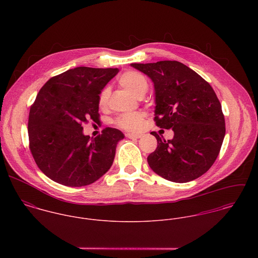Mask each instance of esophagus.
Wrapping results in <instances>:
<instances>
[{
  "label": "esophagus",
  "instance_id": "obj_1",
  "mask_svg": "<svg viewBox=\"0 0 258 258\" xmlns=\"http://www.w3.org/2000/svg\"><path fill=\"white\" fill-rule=\"evenodd\" d=\"M125 136L127 137V138H129V139H139V138H141V134H133V133H126L125 134Z\"/></svg>",
  "mask_w": 258,
  "mask_h": 258
}]
</instances>
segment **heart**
I'll return each instance as SVG.
<instances>
[{
    "mask_svg": "<svg viewBox=\"0 0 258 258\" xmlns=\"http://www.w3.org/2000/svg\"><path fill=\"white\" fill-rule=\"evenodd\" d=\"M119 84L130 91L134 96L137 98H143L148 91L147 78L138 72L129 71L122 74L118 79ZM110 88L108 86L104 87L98 96V105L100 108H105L108 105L109 97H110ZM144 114L141 112H134V113H125L117 117L116 124L129 131H136L138 130L143 122Z\"/></svg>",
    "mask_w": 258,
    "mask_h": 258,
    "instance_id": "heart-1",
    "label": "heart"
}]
</instances>
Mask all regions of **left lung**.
Wrapping results in <instances>:
<instances>
[{"label": "left lung", "instance_id": "1", "mask_svg": "<svg viewBox=\"0 0 258 258\" xmlns=\"http://www.w3.org/2000/svg\"><path fill=\"white\" fill-rule=\"evenodd\" d=\"M131 67L154 83L156 125L174 131V138L168 141L151 133L158 146L148 156L150 168L171 182L198 179L217 160L225 135L224 116L216 92L201 75L176 60Z\"/></svg>", "mask_w": 258, "mask_h": 258}]
</instances>
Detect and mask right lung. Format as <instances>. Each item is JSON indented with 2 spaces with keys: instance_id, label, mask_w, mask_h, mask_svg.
I'll list each match as a JSON object with an SVG mask.
<instances>
[{
  "instance_id": "right-lung-1",
  "label": "right lung",
  "mask_w": 258,
  "mask_h": 258,
  "mask_svg": "<svg viewBox=\"0 0 258 258\" xmlns=\"http://www.w3.org/2000/svg\"><path fill=\"white\" fill-rule=\"evenodd\" d=\"M118 69L79 67L51 77L38 91L29 115L30 150L39 170L68 186L92 184L110 169L124 134L107 127L90 138L84 123H99L98 96Z\"/></svg>"
}]
</instances>
